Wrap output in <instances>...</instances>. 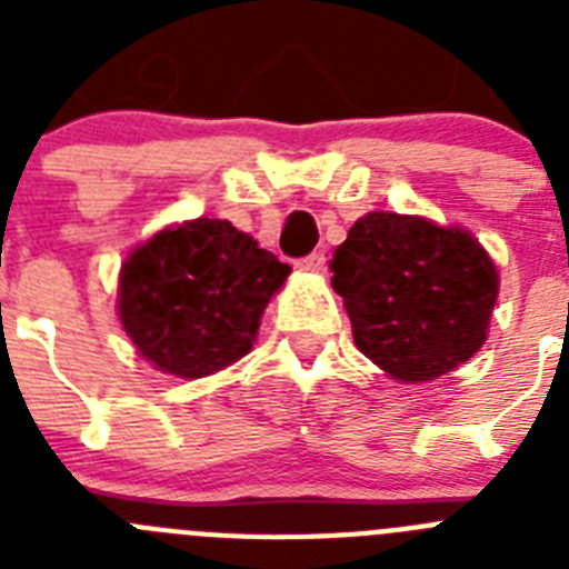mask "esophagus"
<instances>
[{"instance_id": "obj_1", "label": "esophagus", "mask_w": 569, "mask_h": 569, "mask_svg": "<svg viewBox=\"0 0 569 569\" xmlns=\"http://www.w3.org/2000/svg\"><path fill=\"white\" fill-rule=\"evenodd\" d=\"M296 268L305 270V273H319V270H325V253H310L305 256V259L296 261Z\"/></svg>"}]
</instances>
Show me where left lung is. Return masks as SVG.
<instances>
[{
	"instance_id": "1",
	"label": "left lung",
	"mask_w": 569,
	"mask_h": 569,
	"mask_svg": "<svg viewBox=\"0 0 569 569\" xmlns=\"http://www.w3.org/2000/svg\"><path fill=\"white\" fill-rule=\"evenodd\" d=\"M330 270L356 347L405 385L439 379L485 345L499 270L467 230L376 210L350 228Z\"/></svg>"
}]
</instances>
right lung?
Masks as SVG:
<instances>
[{
    "label": "right lung",
    "mask_w": 569,
    "mask_h": 569,
    "mask_svg": "<svg viewBox=\"0 0 569 569\" xmlns=\"http://www.w3.org/2000/svg\"><path fill=\"white\" fill-rule=\"evenodd\" d=\"M290 264L224 219L170 224L124 259L119 319L144 361L202 379L250 353Z\"/></svg>",
    "instance_id": "right-lung-1"
}]
</instances>
